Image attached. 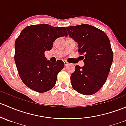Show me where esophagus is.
<instances>
[{
    "instance_id": "1",
    "label": "esophagus",
    "mask_w": 126,
    "mask_h": 126,
    "mask_svg": "<svg viewBox=\"0 0 126 126\" xmlns=\"http://www.w3.org/2000/svg\"><path fill=\"white\" fill-rule=\"evenodd\" d=\"M63 62H64V66H67V65H68L69 64V63L68 62H67V61H65V60H64V61H63Z\"/></svg>"
}]
</instances>
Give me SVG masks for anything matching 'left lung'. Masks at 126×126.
<instances>
[{"instance_id": "8db88e82", "label": "left lung", "mask_w": 126, "mask_h": 126, "mask_svg": "<svg viewBox=\"0 0 126 126\" xmlns=\"http://www.w3.org/2000/svg\"><path fill=\"white\" fill-rule=\"evenodd\" d=\"M66 28L69 36L78 43V51L84 54V65L75 66L71 74L72 86L81 94H94L105 83L113 62L109 39L101 30L87 24Z\"/></svg>"}]
</instances>
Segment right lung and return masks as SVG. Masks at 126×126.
Returning a JSON list of instances; mask_svg holds the SVG:
<instances>
[{
	"mask_svg": "<svg viewBox=\"0 0 126 126\" xmlns=\"http://www.w3.org/2000/svg\"><path fill=\"white\" fill-rule=\"evenodd\" d=\"M64 27H54L45 23L28 26L15 42L14 60L23 83L31 89L43 93L55 86L57 74L64 63L49 61L46 51L52 49L57 38L67 36Z\"/></svg>",
	"mask_w": 126,
	"mask_h": 126,
	"instance_id": "1",
	"label": "right lung"
}]
</instances>
